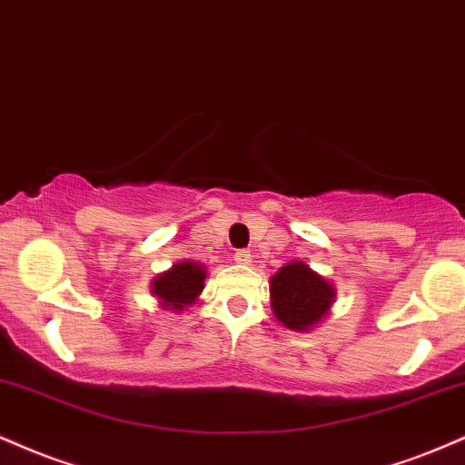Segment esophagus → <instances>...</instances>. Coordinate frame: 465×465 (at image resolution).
Returning <instances> with one entry per match:
<instances>
[{
    "instance_id": "1",
    "label": "esophagus",
    "mask_w": 465,
    "mask_h": 465,
    "mask_svg": "<svg viewBox=\"0 0 465 465\" xmlns=\"http://www.w3.org/2000/svg\"><path fill=\"white\" fill-rule=\"evenodd\" d=\"M232 259L237 261L239 265H250V261H252V254H250L248 250H237V252H234Z\"/></svg>"
}]
</instances>
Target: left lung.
<instances>
[{
    "label": "left lung",
    "mask_w": 465,
    "mask_h": 465,
    "mask_svg": "<svg viewBox=\"0 0 465 465\" xmlns=\"http://www.w3.org/2000/svg\"><path fill=\"white\" fill-rule=\"evenodd\" d=\"M270 298L276 320L287 329L304 332L329 315L335 289L304 261H292L272 276Z\"/></svg>",
    "instance_id": "obj_1"
}]
</instances>
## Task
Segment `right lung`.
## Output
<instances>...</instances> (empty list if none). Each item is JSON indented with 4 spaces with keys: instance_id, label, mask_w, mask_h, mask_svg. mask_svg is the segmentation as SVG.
<instances>
[{
    "instance_id": "add662e5",
    "label": "right lung",
    "mask_w": 465,
    "mask_h": 465,
    "mask_svg": "<svg viewBox=\"0 0 465 465\" xmlns=\"http://www.w3.org/2000/svg\"><path fill=\"white\" fill-rule=\"evenodd\" d=\"M206 270L195 261H180L172 270L158 274L152 281V293L158 298L163 309L180 313L184 307L193 304L204 289Z\"/></svg>"
}]
</instances>
